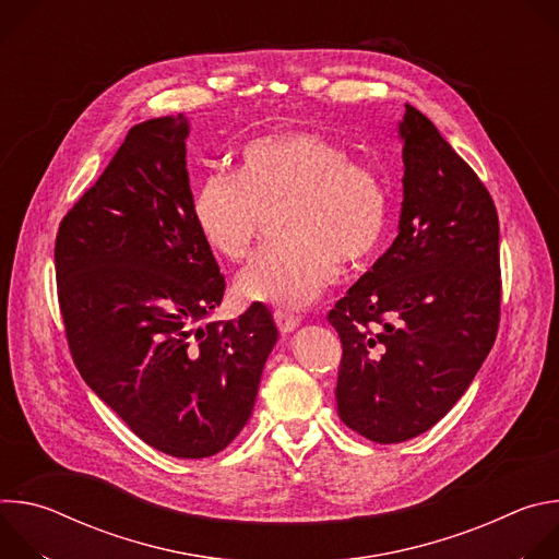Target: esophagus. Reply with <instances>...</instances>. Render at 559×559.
Wrapping results in <instances>:
<instances>
[{"label":"esophagus","instance_id":"esophagus-1","mask_svg":"<svg viewBox=\"0 0 559 559\" xmlns=\"http://www.w3.org/2000/svg\"><path fill=\"white\" fill-rule=\"evenodd\" d=\"M274 321H276V328L283 332V334H289L294 332L298 325H300V318L296 313H289L285 309H276L274 311Z\"/></svg>","mask_w":559,"mask_h":559}]
</instances>
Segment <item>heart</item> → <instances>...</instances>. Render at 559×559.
<instances>
[{"instance_id": "1", "label": "heart", "mask_w": 559, "mask_h": 559, "mask_svg": "<svg viewBox=\"0 0 559 559\" xmlns=\"http://www.w3.org/2000/svg\"><path fill=\"white\" fill-rule=\"evenodd\" d=\"M285 234L236 276L243 300L309 305L341 272L367 265L389 229V192L376 170L323 134L292 130L248 143L238 173H212L192 194L201 236L225 259H243L270 212Z\"/></svg>"}]
</instances>
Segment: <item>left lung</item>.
Masks as SVG:
<instances>
[{
	"instance_id": "obj_1",
	"label": "left lung",
	"mask_w": 559,
	"mask_h": 559,
	"mask_svg": "<svg viewBox=\"0 0 559 559\" xmlns=\"http://www.w3.org/2000/svg\"><path fill=\"white\" fill-rule=\"evenodd\" d=\"M403 212L391 248L328 321L343 358L341 420L371 442L429 431L468 389L500 325V223L464 158L405 106Z\"/></svg>"
}]
</instances>
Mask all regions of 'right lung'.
<instances>
[{
  "mask_svg": "<svg viewBox=\"0 0 559 559\" xmlns=\"http://www.w3.org/2000/svg\"><path fill=\"white\" fill-rule=\"evenodd\" d=\"M188 132L183 115L130 128L63 216L55 272L86 384L145 444L207 457L250 420L278 330L263 302L199 325L221 305L225 278L194 223Z\"/></svg>",
  "mask_w": 559,
  "mask_h": 559,
  "instance_id": "add662e5",
  "label": "right lung"
}]
</instances>
